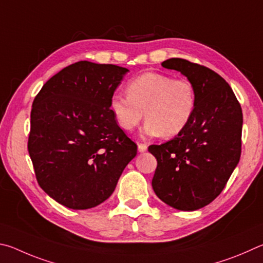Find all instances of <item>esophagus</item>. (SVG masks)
<instances>
[{"label": "esophagus", "mask_w": 263, "mask_h": 263, "mask_svg": "<svg viewBox=\"0 0 263 263\" xmlns=\"http://www.w3.org/2000/svg\"><path fill=\"white\" fill-rule=\"evenodd\" d=\"M137 149H139L140 153H144V151H146V149H148V145L145 143H139L137 144Z\"/></svg>", "instance_id": "esophagus-1"}]
</instances>
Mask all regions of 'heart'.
Wrapping results in <instances>:
<instances>
[{
    "mask_svg": "<svg viewBox=\"0 0 263 263\" xmlns=\"http://www.w3.org/2000/svg\"><path fill=\"white\" fill-rule=\"evenodd\" d=\"M127 97L115 95L109 109L123 130L130 132L145 114L144 133L149 136L173 137L182 133L194 118L197 96L185 78L162 72H144L129 81Z\"/></svg>",
    "mask_w": 263,
    "mask_h": 263,
    "instance_id": "obj_1",
    "label": "heart"
}]
</instances>
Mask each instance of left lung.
<instances>
[{
	"label": "left lung",
	"mask_w": 263,
	"mask_h": 263,
	"mask_svg": "<svg viewBox=\"0 0 263 263\" xmlns=\"http://www.w3.org/2000/svg\"><path fill=\"white\" fill-rule=\"evenodd\" d=\"M162 66L192 82L197 106L185 130L166 143L149 146L157 159L153 188L172 208L197 210L222 193L240 159L241 106L228 82L211 69L178 58Z\"/></svg>",
	"instance_id": "left-lung-1"
}]
</instances>
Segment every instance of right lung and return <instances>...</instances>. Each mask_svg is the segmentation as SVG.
Listing matches in <instances>:
<instances>
[{"label": "right lung", "mask_w": 263, "mask_h": 263, "mask_svg": "<svg viewBox=\"0 0 263 263\" xmlns=\"http://www.w3.org/2000/svg\"><path fill=\"white\" fill-rule=\"evenodd\" d=\"M128 69L80 61L45 83L31 110L27 149L36 181L67 208L90 209L112 195L137 145L109 101Z\"/></svg>", "instance_id": "add662e5"}]
</instances>
